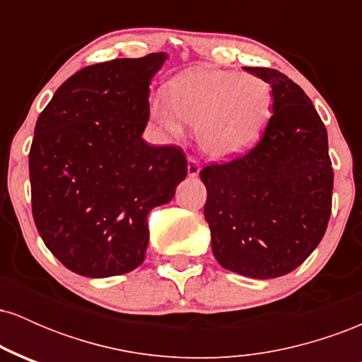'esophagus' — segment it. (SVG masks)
<instances>
[{"label":"esophagus","instance_id":"esophagus-1","mask_svg":"<svg viewBox=\"0 0 362 362\" xmlns=\"http://www.w3.org/2000/svg\"><path fill=\"white\" fill-rule=\"evenodd\" d=\"M199 172H201V165H199V161L195 158L190 156L189 165H187V173H189V177H197Z\"/></svg>","mask_w":362,"mask_h":362}]
</instances>
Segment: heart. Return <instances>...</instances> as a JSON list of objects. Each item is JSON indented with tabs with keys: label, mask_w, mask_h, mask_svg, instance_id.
I'll use <instances>...</instances> for the list:
<instances>
[{
	"label": "heart",
	"mask_w": 362,
	"mask_h": 362,
	"mask_svg": "<svg viewBox=\"0 0 362 362\" xmlns=\"http://www.w3.org/2000/svg\"><path fill=\"white\" fill-rule=\"evenodd\" d=\"M149 110L173 136L184 132V120L197 127L199 144L206 155L231 160L259 141L271 119L272 90L253 74L194 69L175 78L170 93H156Z\"/></svg>",
	"instance_id": "1"
}]
</instances>
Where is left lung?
<instances>
[{
  "instance_id": "8db88e82",
  "label": "left lung",
  "mask_w": 362,
  "mask_h": 362,
  "mask_svg": "<svg viewBox=\"0 0 362 362\" xmlns=\"http://www.w3.org/2000/svg\"><path fill=\"white\" fill-rule=\"evenodd\" d=\"M272 88V114L247 155L201 172L216 260L272 279L318 247L332 213L334 170L327 129L308 95L277 69L245 68Z\"/></svg>"
}]
</instances>
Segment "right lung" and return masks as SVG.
<instances>
[{
    "mask_svg": "<svg viewBox=\"0 0 362 362\" xmlns=\"http://www.w3.org/2000/svg\"><path fill=\"white\" fill-rule=\"evenodd\" d=\"M165 52L114 59L68 78L39 115L28 168L40 238L69 271L110 277L146 255L148 214L187 175L184 151L149 146V81Z\"/></svg>",
    "mask_w": 362,
    "mask_h": 362,
    "instance_id": "obj_1",
    "label": "right lung"
}]
</instances>
